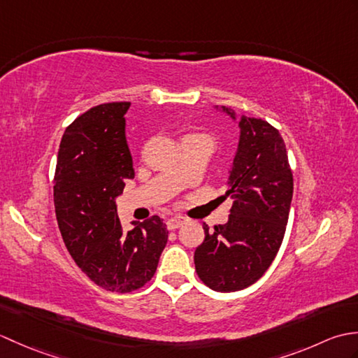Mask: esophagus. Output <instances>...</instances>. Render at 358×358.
<instances>
[{
  "instance_id": "obj_1",
  "label": "esophagus",
  "mask_w": 358,
  "mask_h": 358,
  "mask_svg": "<svg viewBox=\"0 0 358 358\" xmlns=\"http://www.w3.org/2000/svg\"><path fill=\"white\" fill-rule=\"evenodd\" d=\"M185 223H186V218L177 215V217H172V218L167 220V227H169V229H172V231H175V229H178V227L183 226Z\"/></svg>"
}]
</instances>
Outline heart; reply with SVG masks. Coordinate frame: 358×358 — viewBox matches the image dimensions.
Returning a JSON list of instances; mask_svg holds the SVG:
<instances>
[{
  "label": "heart",
  "instance_id": "1",
  "mask_svg": "<svg viewBox=\"0 0 358 358\" xmlns=\"http://www.w3.org/2000/svg\"><path fill=\"white\" fill-rule=\"evenodd\" d=\"M196 135H204V134H196Z\"/></svg>",
  "mask_w": 358,
  "mask_h": 358
}]
</instances>
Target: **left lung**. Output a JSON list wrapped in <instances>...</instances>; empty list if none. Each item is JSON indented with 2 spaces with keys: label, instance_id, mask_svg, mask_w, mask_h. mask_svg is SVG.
Returning <instances> with one entry per match:
<instances>
[{
  "label": "left lung",
  "instance_id": "left-lung-1",
  "mask_svg": "<svg viewBox=\"0 0 358 358\" xmlns=\"http://www.w3.org/2000/svg\"><path fill=\"white\" fill-rule=\"evenodd\" d=\"M232 120V109L222 108ZM240 140L227 180L226 196L234 199L226 224L209 231L195 249V271L218 292L254 285L269 269L285 237L294 178L280 132L262 118L243 115Z\"/></svg>",
  "mask_w": 358,
  "mask_h": 358
}]
</instances>
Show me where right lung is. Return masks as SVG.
Wrapping results in <instances>:
<instances>
[{
	"label": "right lung",
	"mask_w": 358,
	"mask_h": 358,
	"mask_svg": "<svg viewBox=\"0 0 358 358\" xmlns=\"http://www.w3.org/2000/svg\"><path fill=\"white\" fill-rule=\"evenodd\" d=\"M131 103H106L83 113L66 129L58 150L53 203L66 248L95 285L132 292L154 277L167 243L158 215L132 222L124 232L115 199L134 178L126 141Z\"/></svg>",
	"instance_id": "add662e5"
}]
</instances>
